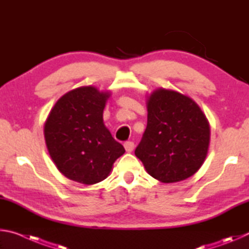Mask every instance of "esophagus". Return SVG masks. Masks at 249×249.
Returning a JSON list of instances; mask_svg holds the SVG:
<instances>
[{
    "mask_svg": "<svg viewBox=\"0 0 249 249\" xmlns=\"http://www.w3.org/2000/svg\"><path fill=\"white\" fill-rule=\"evenodd\" d=\"M124 147H125V150L128 151V153H130V151H133L134 149V142H124Z\"/></svg>",
    "mask_w": 249,
    "mask_h": 249,
    "instance_id": "obj_1",
    "label": "esophagus"
}]
</instances>
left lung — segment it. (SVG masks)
Segmentation results:
<instances>
[{"label":"left lung","mask_w":249,"mask_h":249,"mask_svg":"<svg viewBox=\"0 0 249 249\" xmlns=\"http://www.w3.org/2000/svg\"><path fill=\"white\" fill-rule=\"evenodd\" d=\"M147 126L135 155L161 182L184 180L208 154L210 127L200 107L178 92L158 89L147 102Z\"/></svg>","instance_id":"1"}]
</instances>
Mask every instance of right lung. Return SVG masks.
I'll list each match as a JSON object with an SVG mask.
<instances>
[{
	"instance_id": "1",
	"label": "right lung",
	"mask_w": 249,
	"mask_h": 249,
	"mask_svg": "<svg viewBox=\"0 0 249 249\" xmlns=\"http://www.w3.org/2000/svg\"><path fill=\"white\" fill-rule=\"evenodd\" d=\"M109 93L81 87L62 95L46 121L49 155L62 175L83 184L104 180L125 153L103 123Z\"/></svg>"
}]
</instances>
